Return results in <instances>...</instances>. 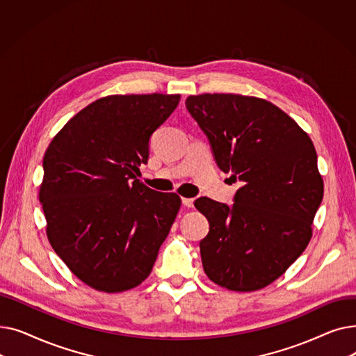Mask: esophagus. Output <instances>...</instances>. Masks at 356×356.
Here are the masks:
<instances>
[{
    "label": "esophagus",
    "instance_id": "34e87169",
    "mask_svg": "<svg viewBox=\"0 0 356 356\" xmlns=\"http://www.w3.org/2000/svg\"><path fill=\"white\" fill-rule=\"evenodd\" d=\"M181 203L186 208H193V199L192 197H181Z\"/></svg>",
    "mask_w": 356,
    "mask_h": 356
}]
</instances>
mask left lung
<instances>
[{
  "label": "left lung",
  "instance_id": "8db88e82",
  "mask_svg": "<svg viewBox=\"0 0 356 356\" xmlns=\"http://www.w3.org/2000/svg\"><path fill=\"white\" fill-rule=\"evenodd\" d=\"M186 108L208 136L222 172L244 183L234 207L199 197L209 220L200 241L203 270L232 291L264 289L310 242L323 199L316 148L291 117L270 101L238 93H200Z\"/></svg>",
  "mask_w": 356,
  "mask_h": 356
}]
</instances>
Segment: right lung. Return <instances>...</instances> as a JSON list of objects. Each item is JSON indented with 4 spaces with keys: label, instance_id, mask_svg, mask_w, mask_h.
Instances as JSON below:
<instances>
[{
    "label": "right lung",
    "instance_id": "add662e5",
    "mask_svg": "<svg viewBox=\"0 0 356 356\" xmlns=\"http://www.w3.org/2000/svg\"><path fill=\"white\" fill-rule=\"evenodd\" d=\"M180 95H108L72 117L49 144L39 199L50 245L81 282L104 293L140 286L180 209L136 173Z\"/></svg>",
    "mask_w": 356,
    "mask_h": 356
}]
</instances>
